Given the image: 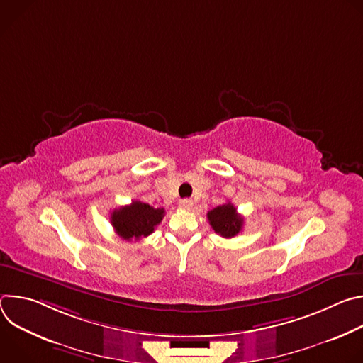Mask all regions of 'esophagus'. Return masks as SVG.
<instances>
[{
	"label": "esophagus",
	"instance_id": "1",
	"mask_svg": "<svg viewBox=\"0 0 363 363\" xmlns=\"http://www.w3.org/2000/svg\"><path fill=\"white\" fill-rule=\"evenodd\" d=\"M192 205H194L192 199L185 198V199H181V202H179V208H182V210H191V208H192Z\"/></svg>",
	"mask_w": 363,
	"mask_h": 363
}]
</instances>
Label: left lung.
I'll list each match as a JSON object with an SVG mask.
<instances>
[{
    "label": "left lung",
    "mask_w": 363,
    "mask_h": 363,
    "mask_svg": "<svg viewBox=\"0 0 363 363\" xmlns=\"http://www.w3.org/2000/svg\"><path fill=\"white\" fill-rule=\"evenodd\" d=\"M206 217H208V221L213 230L225 238H231L237 235L241 231L244 224L242 217L237 213V208L231 202L218 205L217 208L211 210L208 214H206Z\"/></svg>",
    "instance_id": "1"
}]
</instances>
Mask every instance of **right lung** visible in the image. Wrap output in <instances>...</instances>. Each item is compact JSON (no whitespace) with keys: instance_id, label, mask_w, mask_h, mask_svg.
Masks as SVG:
<instances>
[{"instance_id":"add662e5","label":"right lung","mask_w":363,"mask_h":363,"mask_svg":"<svg viewBox=\"0 0 363 363\" xmlns=\"http://www.w3.org/2000/svg\"><path fill=\"white\" fill-rule=\"evenodd\" d=\"M165 216L164 208H153L142 201H132V203L121 206L111 214V223L116 234L126 240H140L153 233Z\"/></svg>"}]
</instances>
